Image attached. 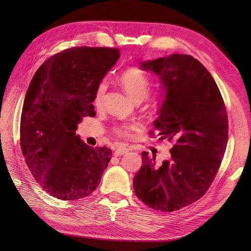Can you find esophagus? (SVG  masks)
Masks as SVG:
<instances>
[{
  "mask_svg": "<svg viewBox=\"0 0 251 251\" xmlns=\"http://www.w3.org/2000/svg\"><path fill=\"white\" fill-rule=\"evenodd\" d=\"M127 151H128V150H127V148H125V147H118L117 150L115 151V152H114V155L118 157V156H122V155L126 154Z\"/></svg>",
  "mask_w": 251,
  "mask_h": 251,
  "instance_id": "1",
  "label": "esophagus"
}]
</instances>
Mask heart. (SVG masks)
<instances>
[{
    "label": "heart",
    "instance_id": "1",
    "mask_svg": "<svg viewBox=\"0 0 251 251\" xmlns=\"http://www.w3.org/2000/svg\"><path fill=\"white\" fill-rule=\"evenodd\" d=\"M118 83L121 84L126 94L135 101H141L145 99L151 88V82L147 76L141 70L134 67L123 72L118 77ZM106 90H107V84L106 82H100L94 95V105L96 107H101L103 105ZM134 128L135 125H121L116 127L115 133L120 136H127Z\"/></svg>",
    "mask_w": 251,
    "mask_h": 251
}]
</instances>
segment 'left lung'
<instances>
[{
	"instance_id": "left-lung-1",
	"label": "left lung",
	"mask_w": 251,
	"mask_h": 251,
	"mask_svg": "<svg viewBox=\"0 0 251 251\" xmlns=\"http://www.w3.org/2000/svg\"><path fill=\"white\" fill-rule=\"evenodd\" d=\"M139 67L158 76L163 100L152 125L159 141L174 146L159 168L156 156L142 152L134 190L148 207L171 212L198 201L211 185L227 146V113L211 74L190 55L171 54Z\"/></svg>"
}]
</instances>
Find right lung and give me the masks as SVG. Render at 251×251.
Wrapping results in <instances>:
<instances>
[{
	"instance_id": "add662e5",
	"label": "right lung",
	"mask_w": 251,
	"mask_h": 251,
	"mask_svg": "<svg viewBox=\"0 0 251 251\" xmlns=\"http://www.w3.org/2000/svg\"><path fill=\"white\" fill-rule=\"evenodd\" d=\"M120 58L117 49L74 48L50 56L36 71L21 116V148L27 167L50 196L75 201L91 195L112 156L78 135L84 116H94V95Z\"/></svg>"
}]
</instances>
